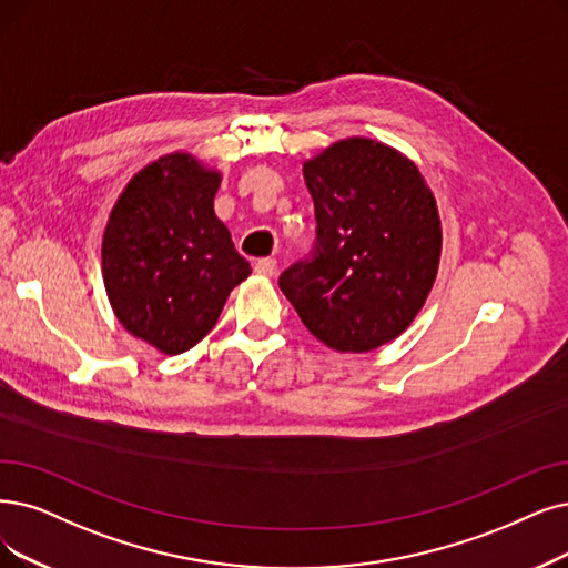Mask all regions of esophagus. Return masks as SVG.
Masks as SVG:
<instances>
[{
    "instance_id": "esophagus-1",
    "label": "esophagus",
    "mask_w": 568,
    "mask_h": 568,
    "mask_svg": "<svg viewBox=\"0 0 568 568\" xmlns=\"http://www.w3.org/2000/svg\"><path fill=\"white\" fill-rule=\"evenodd\" d=\"M254 270H256V275H261V277H272L277 272V261L275 258H258L254 263Z\"/></svg>"
}]
</instances>
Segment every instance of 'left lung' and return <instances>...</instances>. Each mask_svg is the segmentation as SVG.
I'll use <instances>...</instances> for the list:
<instances>
[{
  "label": "left lung",
  "mask_w": 568,
  "mask_h": 568,
  "mask_svg": "<svg viewBox=\"0 0 568 568\" xmlns=\"http://www.w3.org/2000/svg\"><path fill=\"white\" fill-rule=\"evenodd\" d=\"M312 252L280 275L307 331L337 352H371L422 310L440 261V219L422 172L373 140H345L303 168Z\"/></svg>",
  "instance_id": "left-lung-1"
}]
</instances>
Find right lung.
<instances>
[{"mask_svg": "<svg viewBox=\"0 0 568 568\" xmlns=\"http://www.w3.org/2000/svg\"><path fill=\"white\" fill-rule=\"evenodd\" d=\"M221 174L172 153L134 174L113 207L102 275L119 322L165 354L197 345L252 275L214 214Z\"/></svg>", "mask_w": 568, "mask_h": 568, "instance_id": "1", "label": "right lung"}]
</instances>
